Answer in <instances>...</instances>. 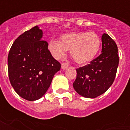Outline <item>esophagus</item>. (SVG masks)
<instances>
[{
	"instance_id": "obj_1",
	"label": "esophagus",
	"mask_w": 130,
	"mask_h": 130,
	"mask_svg": "<svg viewBox=\"0 0 130 130\" xmlns=\"http://www.w3.org/2000/svg\"><path fill=\"white\" fill-rule=\"evenodd\" d=\"M69 66V65H68V63H66V62H63L62 64V65H61V68H62V70H65V69H67L68 68V67Z\"/></svg>"
}]
</instances>
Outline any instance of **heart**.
Segmentation results:
<instances>
[{"mask_svg":"<svg viewBox=\"0 0 130 130\" xmlns=\"http://www.w3.org/2000/svg\"><path fill=\"white\" fill-rule=\"evenodd\" d=\"M101 39L95 32H70L62 35L60 41L51 40L48 49L56 59L65 56L67 50H70V56L79 65H84L93 60L100 51Z\"/></svg>","mask_w":130,"mask_h":130,"instance_id":"obj_1","label":"heart"}]
</instances>
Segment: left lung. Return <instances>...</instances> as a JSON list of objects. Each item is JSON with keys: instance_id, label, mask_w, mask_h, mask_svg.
Instances as JSON below:
<instances>
[{"instance_id": "obj_1", "label": "left lung", "mask_w": 130, "mask_h": 130, "mask_svg": "<svg viewBox=\"0 0 130 130\" xmlns=\"http://www.w3.org/2000/svg\"><path fill=\"white\" fill-rule=\"evenodd\" d=\"M102 54L90 64L77 68L73 87L82 97L95 98L108 90L114 82L119 57L118 47L106 33L102 36Z\"/></svg>"}]
</instances>
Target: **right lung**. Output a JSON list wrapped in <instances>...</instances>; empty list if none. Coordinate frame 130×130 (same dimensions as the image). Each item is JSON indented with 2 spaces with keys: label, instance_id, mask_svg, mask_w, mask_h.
<instances>
[{
  "label": "right lung",
  "instance_id": "obj_1",
  "mask_svg": "<svg viewBox=\"0 0 130 130\" xmlns=\"http://www.w3.org/2000/svg\"><path fill=\"white\" fill-rule=\"evenodd\" d=\"M42 37V30L35 26L16 39L8 54L10 82L16 93L26 100L42 98L61 67Z\"/></svg>",
  "mask_w": 130,
  "mask_h": 130
}]
</instances>
